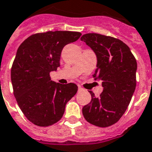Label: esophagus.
<instances>
[{
	"instance_id": "esophagus-1",
	"label": "esophagus",
	"mask_w": 152,
	"mask_h": 152,
	"mask_svg": "<svg viewBox=\"0 0 152 152\" xmlns=\"http://www.w3.org/2000/svg\"><path fill=\"white\" fill-rule=\"evenodd\" d=\"M78 91H79V92H82V91H84V89H83L82 87L79 86V87H78Z\"/></svg>"
}]
</instances>
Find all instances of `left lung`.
<instances>
[{
  "label": "left lung",
  "instance_id": "left-lung-1",
  "mask_svg": "<svg viewBox=\"0 0 152 152\" xmlns=\"http://www.w3.org/2000/svg\"><path fill=\"white\" fill-rule=\"evenodd\" d=\"M86 42L97 56V68L93 76L102 80L103 91L84 106L86 121L99 127L115 124L126 111L136 88L137 61L130 49L122 40L97 33L83 35Z\"/></svg>",
  "mask_w": 152,
  "mask_h": 152
}]
</instances>
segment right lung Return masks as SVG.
Instances as JSON below:
<instances>
[{"label": "right lung", "instance_id": "add662e5", "mask_svg": "<svg viewBox=\"0 0 152 152\" xmlns=\"http://www.w3.org/2000/svg\"><path fill=\"white\" fill-rule=\"evenodd\" d=\"M80 36L78 31L41 32L30 36L18 47L11 67L14 95L27 119L37 126L57 123L77 92L76 84L53 82L50 72L60 66L63 47Z\"/></svg>", "mask_w": 152, "mask_h": 152}]
</instances>
